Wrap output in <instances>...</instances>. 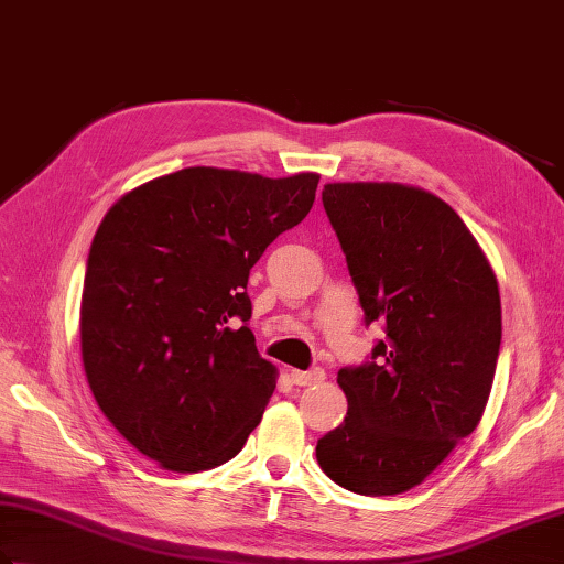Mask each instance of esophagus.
Returning <instances> with one entry per match:
<instances>
[{"mask_svg": "<svg viewBox=\"0 0 564 564\" xmlns=\"http://www.w3.org/2000/svg\"><path fill=\"white\" fill-rule=\"evenodd\" d=\"M292 383H297V387H314V383H322L327 379V373L324 369H310V371H300V369H292Z\"/></svg>", "mask_w": 564, "mask_h": 564, "instance_id": "1", "label": "esophagus"}]
</instances>
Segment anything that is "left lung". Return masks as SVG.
I'll list each match as a JSON object with an SVG mask.
<instances>
[{
    "mask_svg": "<svg viewBox=\"0 0 564 564\" xmlns=\"http://www.w3.org/2000/svg\"><path fill=\"white\" fill-rule=\"evenodd\" d=\"M364 322L387 337L339 371L349 409L317 441L322 470L359 496H397L480 423L502 337L496 272L448 203L401 183H327Z\"/></svg>",
    "mask_w": 564,
    "mask_h": 564,
    "instance_id": "obj_1",
    "label": "left lung"
}]
</instances>
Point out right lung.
Listing matches in <instances>:
<instances>
[{
  "label": "right lung",
  "mask_w": 564,
  "mask_h": 564,
  "mask_svg": "<svg viewBox=\"0 0 564 564\" xmlns=\"http://www.w3.org/2000/svg\"><path fill=\"white\" fill-rule=\"evenodd\" d=\"M317 173L183 167L126 193L98 225L82 359L113 429L158 466L200 473L242 451L276 387L247 327V276L312 210Z\"/></svg>",
  "instance_id": "add662e5"
}]
</instances>
